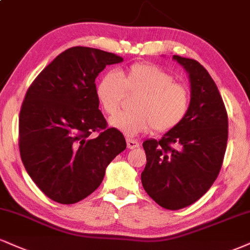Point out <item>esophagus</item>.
<instances>
[{
    "label": "esophagus",
    "instance_id": "34e87169",
    "mask_svg": "<svg viewBox=\"0 0 250 250\" xmlns=\"http://www.w3.org/2000/svg\"><path fill=\"white\" fill-rule=\"evenodd\" d=\"M127 146L128 149H136L140 146V144H138L137 141L133 140V138H127Z\"/></svg>",
    "mask_w": 250,
    "mask_h": 250
}]
</instances>
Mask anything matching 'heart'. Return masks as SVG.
I'll list each match as a JSON object with an SVG mask.
<instances>
[{
  "mask_svg": "<svg viewBox=\"0 0 250 250\" xmlns=\"http://www.w3.org/2000/svg\"><path fill=\"white\" fill-rule=\"evenodd\" d=\"M127 95L136 96L134 112L117 114L109 123L128 136L151 128L157 133L172 130L184 121L190 110L188 87L176 83L171 74L152 64L138 62L120 74L109 72L96 86L98 100L110 115L119 112Z\"/></svg>",
  "mask_w": 250,
  "mask_h": 250,
  "instance_id": "1",
  "label": "heart"
}]
</instances>
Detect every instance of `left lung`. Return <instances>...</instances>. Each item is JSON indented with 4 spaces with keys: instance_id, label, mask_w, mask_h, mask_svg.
Returning <instances> with one entry per match:
<instances>
[{
    "instance_id": "1",
    "label": "left lung",
    "mask_w": 250,
    "mask_h": 250,
    "mask_svg": "<svg viewBox=\"0 0 250 250\" xmlns=\"http://www.w3.org/2000/svg\"><path fill=\"white\" fill-rule=\"evenodd\" d=\"M188 73L190 110L161 140H146L141 180L150 198L167 209L192 205L220 172L228 138L225 104L208 72L197 60L173 56Z\"/></svg>"
}]
</instances>
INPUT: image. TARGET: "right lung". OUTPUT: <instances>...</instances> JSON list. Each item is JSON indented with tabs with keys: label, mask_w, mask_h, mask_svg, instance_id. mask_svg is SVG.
Returning <instances> with one entry per match:
<instances>
[{
	"label": "right lung",
	"mask_w": 250,
	"mask_h": 250,
	"mask_svg": "<svg viewBox=\"0 0 250 250\" xmlns=\"http://www.w3.org/2000/svg\"><path fill=\"white\" fill-rule=\"evenodd\" d=\"M121 62L106 51L70 47L26 92L20 112L21 158L35 184L56 203L68 205L88 197L100 186L107 165L127 148L121 131L107 128L95 86L107 65Z\"/></svg>",
	"instance_id": "add662e5"
}]
</instances>
